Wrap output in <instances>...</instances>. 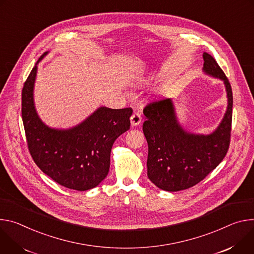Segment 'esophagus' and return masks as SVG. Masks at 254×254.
Here are the masks:
<instances>
[{
  "instance_id": "1",
  "label": "esophagus",
  "mask_w": 254,
  "mask_h": 254,
  "mask_svg": "<svg viewBox=\"0 0 254 254\" xmlns=\"http://www.w3.org/2000/svg\"><path fill=\"white\" fill-rule=\"evenodd\" d=\"M141 115L139 114V113H137V112H135V113H133V115L131 116V118H130V122H131V125L132 126H137V125H139L140 123H141Z\"/></svg>"
}]
</instances>
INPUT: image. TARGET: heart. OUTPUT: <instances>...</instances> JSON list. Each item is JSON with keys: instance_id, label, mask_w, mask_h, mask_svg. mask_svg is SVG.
<instances>
[{"instance_id": "1", "label": "heart", "mask_w": 254, "mask_h": 254, "mask_svg": "<svg viewBox=\"0 0 254 254\" xmlns=\"http://www.w3.org/2000/svg\"><path fill=\"white\" fill-rule=\"evenodd\" d=\"M158 77H159V75H158V74L153 73V74H151V75L148 77L147 82H150V81H152V80H155V79H156V78H158Z\"/></svg>"}]
</instances>
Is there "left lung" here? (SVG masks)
Returning a JSON list of instances; mask_svg holds the SVG:
<instances>
[{
  "label": "left lung",
  "mask_w": 254,
  "mask_h": 254,
  "mask_svg": "<svg viewBox=\"0 0 254 254\" xmlns=\"http://www.w3.org/2000/svg\"><path fill=\"white\" fill-rule=\"evenodd\" d=\"M203 71L223 80L227 110L210 134L187 131L179 122L172 99L148 104L143 113V133L148 143L147 176L159 189L178 191L203 181L226 155L230 144L233 96L231 84L217 62L204 52Z\"/></svg>",
  "instance_id": "1"
}]
</instances>
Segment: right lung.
Masks as SVG:
<instances>
[{"label": "right lung", "mask_w": 254, "mask_h": 254, "mask_svg": "<svg viewBox=\"0 0 254 254\" xmlns=\"http://www.w3.org/2000/svg\"><path fill=\"white\" fill-rule=\"evenodd\" d=\"M22 90V120L30 154L40 170L67 189L88 190L108 175L113 143L130 128L132 109L98 108L81 123L69 129L44 124L34 105L37 64Z\"/></svg>", "instance_id": "obj_1"}]
</instances>
